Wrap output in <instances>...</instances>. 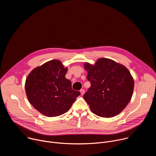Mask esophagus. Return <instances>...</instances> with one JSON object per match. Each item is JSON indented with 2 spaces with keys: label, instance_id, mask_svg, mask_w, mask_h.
Listing matches in <instances>:
<instances>
[{
  "label": "esophagus",
  "instance_id": "obj_1",
  "mask_svg": "<svg viewBox=\"0 0 156 156\" xmlns=\"http://www.w3.org/2000/svg\"><path fill=\"white\" fill-rule=\"evenodd\" d=\"M80 93H81V94L83 96V95L84 94V90H83V89H82V90H80Z\"/></svg>",
  "mask_w": 156,
  "mask_h": 156
}]
</instances>
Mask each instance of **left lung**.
<instances>
[{"mask_svg":"<svg viewBox=\"0 0 156 156\" xmlns=\"http://www.w3.org/2000/svg\"><path fill=\"white\" fill-rule=\"evenodd\" d=\"M91 87L83 98L91 112L105 118L119 114L131 99L134 80L125 66L112 60L101 58L94 65L84 64Z\"/></svg>","mask_w":156,"mask_h":156,"instance_id":"8db88e82","label":"left lung"}]
</instances>
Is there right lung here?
Returning <instances> with one entry per match:
<instances>
[{"instance_id": "1", "label": "right lung", "mask_w": 156, "mask_h": 156, "mask_svg": "<svg viewBox=\"0 0 156 156\" xmlns=\"http://www.w3.org/2000/svg\"><path fill=\"white\" fill-rule=\"evenodd\" d=\"M68 69L58 60H52L33 69L27 78L25 91L30 104L47 117L61 115L70 108L79 91L65 78Z\"/></svg>"}]
</instances>
